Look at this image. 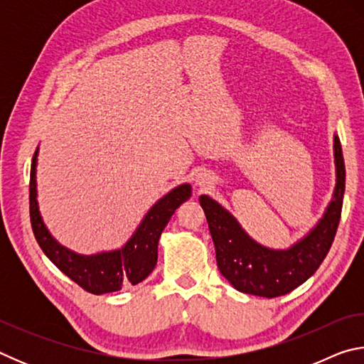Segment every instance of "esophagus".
<instances>
[{
    "label": "esophagus",
    "instance_id": "esophagus-1",
    "mask_svg": "<svg viewBox=\"0 0 364 364\" xmlns=\"http://www.w3.org/2000/svg\"><path fill=\"white\" fill-rule=\"evenodd\" d=\"M196 184H197V186H199V188H202V189L207 188L208 184H210V176L205 175V173L197 175V178H196Z\"/></svg>",
    "mask_w": 364,
    "mask_h": 364
}]
</instances>
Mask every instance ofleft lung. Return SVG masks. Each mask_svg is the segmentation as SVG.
Wrapping results in <instances>:
<instances>
[{
    "label": "left lung",
    "instance_id": "left-lung-1",
    "mask_svg": "<svg viewBox=\"0 0 364 364\" xmlns=\"http://www.w3.org/2000/svg\"><path fill=\"white\" fill-rule=\"evenodd\" d=\"M336 188L332 200L315 228L287 249L264 247L252 239L239 221L208 196H200L220 273L239 292L279 297L315 274L334 241L345 193V164L341 139L334 134Z\"/></svg>",
    "mask_w": 364,
    "mask_h": 364
}]
</instances>
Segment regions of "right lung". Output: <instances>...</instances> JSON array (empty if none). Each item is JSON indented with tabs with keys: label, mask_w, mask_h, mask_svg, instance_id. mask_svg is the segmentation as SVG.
I'll return each mask as SVG.
<instances>
[{
	"label": "right lung",
	"mask_w": 364,
	"mask_h": 364,
	"mask_svg": "<svg viewBox=\"0 0 364 364\" xmlns=\"http://www.w3.org/2000/svg\"><path fill=\"white\" fill-rule=\"evenodd\" d=\"M36 160L38 147L33 154L30 170V221L36 242L49 260L86 292L95 295L115 292L144 281L156 268L160 234L176 208L191 197V184H180L159 199L122 249L82 255L60 245L41 218L36 200Z\"/></svg>",
	"instance_id": "add662e5"
}]
</instances>
